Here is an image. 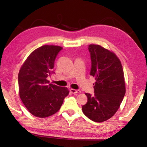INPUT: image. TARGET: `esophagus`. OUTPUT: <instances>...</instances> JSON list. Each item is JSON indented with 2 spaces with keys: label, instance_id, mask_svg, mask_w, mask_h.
Wrapping results in <instances>:
<instances>
[{
  "label": "esophagus",
  "instance_id": "obj_1",
  "mask_svg": "<svg viewBox=\"0 0 147 147\" xmlns=\"http://www.w3.org/2000/svg\"><path fill=\"white\" fill-rule=\"evenodd\" d=\"M70 92L72 94H77V93H80V90H75V89H70Z\"/></svg>",
  "mask_w": 147,
  "mask_h": 147
}]
</instances>
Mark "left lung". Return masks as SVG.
I'll list each match as a JSON object with an SVG mask.
<instances>
[{"instance_id": "obj_1", "label": "left lung", "mask_w": 147, "mask_h": 147, "mask_svg": "<svg viewBox=\"0 0 147 147\" xmlns=\"http://www.w3.org/2000/svg\"><path fill=\"white\" fill-rule=\"evenodd\" d=\"M92 61L90 76L95 78L94 96L86 93L88 102L82 111L92 121L102 122L112 118L126 93L121 61L115 53L99 45L88 46Z\"/></svg>"}]
</instances>
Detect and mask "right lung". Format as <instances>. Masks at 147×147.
<instances>
[{
    "instance_id": "1",
    "label": "right lung",
    "mask_w": 147,
    "mask_h": 147,
    "mask_svg": "<svg viewBox=\"0 0 147 147\" xmlns=\"http://www.w3.org/2000/svg\"><path fill=\"white\" fill-rule=\"evenodd\" d=\"M63 49L57 45H45L32 52L19 70L20 98L29 112L39 118H46L59 111L68 94L67 88L49 83L54 61Z\"/></svg>"
}]
</instances>
